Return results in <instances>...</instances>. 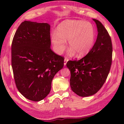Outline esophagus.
I'll return each mask as SVG.
<instances>
[{"instance_id": "34e87169", "label": "esophagus", "mask_w": 124, "mask_h": 124, "mask_svg": "<svg viewBox=\"0 0 124 124\" xmlns=\"http://www.w3.org/2000/svg\"><path fill=\"white\" fill-rule=\"evenodd\" d=\"M69 61V59H68V58L67 57H65L64 58V65H65L67 64V62Z\"/></svg>"}]
</instances>
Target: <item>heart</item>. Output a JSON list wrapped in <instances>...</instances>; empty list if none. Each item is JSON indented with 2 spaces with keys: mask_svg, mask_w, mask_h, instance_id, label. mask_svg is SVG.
Wrapping results in <instances>:
<instances>
[{
  "mask_svg": "<svg viewBox=\"0 0 124 124\" xmlns=\"http://www.w3.org/2000/svg\"><path fill=\"white\" fill-rule=\"evenodd\" d=\"M57 30L51 33V41L55 53L61 54L67 46L71 47L70 55L76 53L83 57L90 52L95 39L94 28L90 23L81 20H65L57 26Z\"/></svg>",
  "mask_w": 124,
  "mask_h": 124,
  "instance_id": "b5f03b06",
  "label": "heart"
}]
</instances>
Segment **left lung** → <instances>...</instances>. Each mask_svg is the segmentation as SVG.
I'll return each mask as SVG.
<instances>
[{
	"label": "left lung",
	"instance_id": "obj_1",
	"mask_svg": "<svg viewBox=\"0 0 124 124\" xmlns=\"http://www.w3.org/2000/svg\"><path fill=\"white\" fill-rule=\"evenodd\" d=\"M97 29V37L92 49L79 60L69 61L72 91L82 97L93 95L106 81L112 63V46L106 29L99 20L93 19Z\"/></svg>",
	"mask_w": 124,
	"mask_h": 124
}]
</instances>
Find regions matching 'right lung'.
I'll use <instances>...</instances> for the list:
<instances>
[{
  "label": "right lung",
  "instance_id": "obj_1",
  "mask_svg": "<svg viewBox=\"0 0 124 124\" xmlns=\"http://www.w3.org/2000/svg\"><path fill=\"white\" fill-rule=\"evenodd\" d=\"M47 23L25 21L18 27L12 44V67L16 87L25 98L39 101L47 96L64 58L51 49Z\"/></svg>",
  "mask_w": 124,
  "mask_h": 124
}]
</instances>
